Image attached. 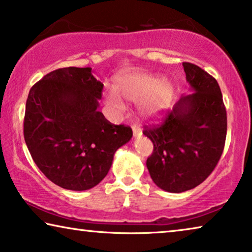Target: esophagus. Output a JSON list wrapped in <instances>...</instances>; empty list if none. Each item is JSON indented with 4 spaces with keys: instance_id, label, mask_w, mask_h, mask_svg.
I'll return each mask as SVG.
<instances>
[{
    "instance_id": "obj_1",
    "label": "esophagus",
    "mask_w": 252,
    "mask_h": 252,
    "mask_svg": "<svg viewBox=\"0 0 252 252\" xmlns=\"http://www.w3.org/2000/svg\"><path fill=\"white\" fill-rule=\"evenodd\" d=\"M132 131H133V136L136 137V138H138V137H140L141 134H142V130L140 129V126H137V125H132Z\"/></svg>"
}]
</instances>
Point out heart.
I'll use <instances>...</instances> for the list:
<instances>
[{
  "label": "heart",
  "mask_w": 252,
  "mask_h": 252,
  "mask_svg": "<svg viewBox=\"0 0 252 252\" xmlns=\"http://www.w3.org/2000/svg\"><path fill=\"white\" fill-rule=\"evenodd\" d=\"M174 96L173 85L167 78L146 71H132L115 79L114 89L104 94L105 102L122 112L126 102L139 103L140 114L146 119L160 118L170 108Z\"/></svg>",
  "instance_id": "b5f03b06"
}]
</instances>
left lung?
Listing matches in <instances>:
<instances>
[{
    "mask_svg": "<svg viewBox=\"0 0 252 252\" xmlns=\"http://www.w3.org/2000/svg\"><path fill=\"white\" fill-rule=\"evenodd\" d=\"M193 93L183 95L160 126H145L153 154L147 168L155 185L180 193L204 182L222 156L227 119L216 79L196 64L183 62Z\"/></svg>",
    "mask_w": 252,
    "mask_h": 252,
    "instance_id": "left-lung-1",
    "label": "left lung"
}]
</instances>
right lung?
Listing matches in <instances>:
<instances>
[{
    "instance_id": "1",
    "label": "right lung",
    "mask_w": 252,
    "mask_h": 252,
    "mask_svg": "<svg viewBox=\"0 0 252 252\" xmlns=\"http://www.w3.org/2000/svg\"><path fill=\"white\" fill-rule=\"evenodd\" d=\"M102 90L92 67L70 66L47 73L29 92L26 145L44 175L63 189L98 185L132 137L130 126L112 125L98 111Z\"/></svg>"
}]
</instances>
